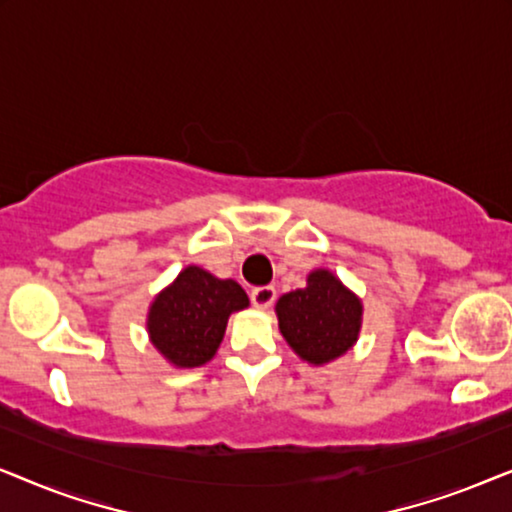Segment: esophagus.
<instances>
[{
    "label": "esophagus",
    "instance_id": "obj_1",
    "mask_svg": "<svg viewBox=\"0 0 512 512\" xmlns=\"http://www.w3.org/2000/svg\"><path fill=\"white\" fill-rule=\"evenodd\" d=\"M277 298V291L272 289V286H256L254 291H251V303H254L258 310H268V307L275 303Z\"/></svg>",
    "mask_w": 512,
    "mask_h": 512
}]
</instances>
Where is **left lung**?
<instances>
[{"label":"left lung","mask_w":512,"mask_h":512,"mask_svg":"<svg viewBox=\"0 0 512 512\" xmlns=\"http://www.w3.org/2000/svg\"><path fill=\"white\" fill-rule=\"evenodd\" d=\"M275 312L286 345L312 366L340 359L359 340L361 298L328 268L312 270L303 289L284 293Z\"/></svg>","instance_id":"obj_1"}]
</instances>
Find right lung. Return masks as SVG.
<instances>
[{"label":"right lung","mask_w":512,"mask_h":512,"mask_svg":"<svg viewBox=\"0 0 512 512\" xmlns=\"http://www.w3.org/2000/svg\"><path fill=\"white\" fill-rule=\"evenodd\" d=\"M244 307H249V296L235 279H219L200 265H186L151 300L146 331L170 366L200 368L219 352L230 314Z\"/></svg>","instance_id":"right-lung-1"}]
</instances>
